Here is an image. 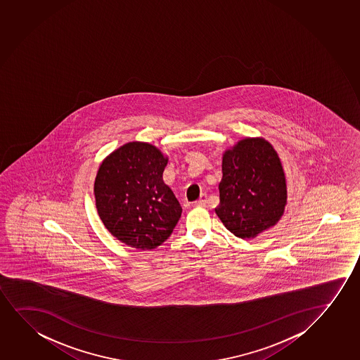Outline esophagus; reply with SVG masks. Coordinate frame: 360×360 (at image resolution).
<instances>
[{"label":"esophagus","mask_w":360,"mask_h":360,"mask_svg":"<svg viewBox=\"0 0 360 360\" xmlns=\"http://www.w3.org/2000/svg\"><path fill=\"white\" fill-rule=\"evenodd\" d=\"M206 202H207V196H206V194H201L200 198H199V200H196L195 202H194V205L205 206Z\"/></svg>","instance_id":"1"}]
</instances>
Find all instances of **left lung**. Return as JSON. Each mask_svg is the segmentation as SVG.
<instances>
[{
    "instance_id": "1",
    "label": "left lung",
    "mask_w": 360,
    "mask_h": 360,
    "mask_svg": "<svg viewBox=\"0 0 360 360\" xmlns=\"http://www.w3.org/2000/svg\"><path fill=\"white\" fill-rule=\"evenodd\" d=\"M216 215L239 238H255L285 212L287 183L280 156L264 138H244L222 156Z\"/></svg>"
}]
</instances>
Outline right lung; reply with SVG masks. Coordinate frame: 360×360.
I'll list each match as a JSON object with an SVG mask.
<instances>
[{"mask_svg": "<svg viewBox=\"0 0 360 360\" xmlns=\"http://www.w3.org/2000/svg\"><path fill=\"white\" fill-rule=\"evenodd\" d=\"M168 158L155 145L131 141L103 159L94 194L103 226L128 247L151 250L171 236L182 207L162 173Z\"/></svg>", "mask_w": 360, "mask_h": 360, "instance_id": "add662e5", "label": "right lung"}]
</instances>
